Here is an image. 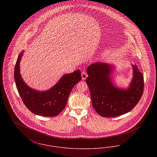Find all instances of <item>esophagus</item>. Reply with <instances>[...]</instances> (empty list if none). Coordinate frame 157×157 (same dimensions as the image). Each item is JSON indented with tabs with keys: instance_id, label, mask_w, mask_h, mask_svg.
<instances>
[{
	"instance_id": "obj_1",
	"label": "esophagus",
	"mask_w": 157,
	"mask_h": 157,
	"mask_svg": "<svg viewBox=\"0 0 157 157\" xmlns=\"http://www.w3.org/2000/svg\"><path fill=\"white\" fill-rule=\"evenodd\" d=\"M81 75H82V78L83 80H85V79L87 78V76H88L87 74H86L85 71H83V72H82Z\"/></svg>"
}]
</instances>
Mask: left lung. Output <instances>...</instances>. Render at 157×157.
Segmentation results:
<instances>
[{"mask_svg":"<svg viewBox=\"0 0 157 157\" xmlns=\"http://www.w3.org/2000/svg\"><path fill=\"white\" fill-rule=\"evenodd\" d=\"M132 67L134 77L128 90H120L112 84L111 65L97 62L87 68L86 82L92 106L101 117H115L127 113L140 101L144 92V76L136 65Z\"/></svg>","mask_w":157,"mask_h":157,"instance_id":"1","label":"left lung"}]
</instances>
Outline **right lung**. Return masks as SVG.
Returning <instances> with one entry per match:
<instances>
[{"label": "right lung", "mask_w": 157, "mask_h": 157, "mask_svg": "<svg viewBox=\"0 0 157 157\" xmlns=\"http://www.w3.org/2000/svg\"><path fill=\"white\" fill-rule=\"evenodd\" d=\"M21 53L15 64V77L16 88L27 108L35 114L43 117H55L65 107L73 87L82 78L81 71L64 75L51 90L39 92L29 87L23 81L20 74Z\"/></svg>", "instance_id": "right-lung-1"}]
</instances>
